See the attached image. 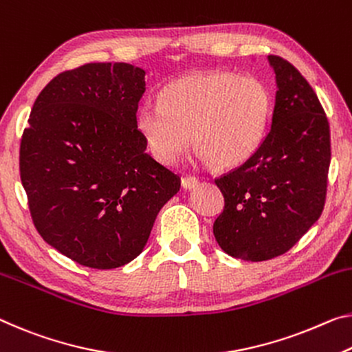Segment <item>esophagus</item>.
I'll return each instance as SVG.
<instances>
[{
    "label": "esophagus",
    "instance_id": "obj_1",
    "mask_svg": "<svg viewBox=\"0 0 352 352\" xmlns=\"http://www.w3.org/2000/svg\"><path fill=\"white\" fill-rule=\"evenodd\" d=\"M199 185V180L196 177H191V175H186L182 178V186L185 189H194Z\"/></svg>",
    "mask_w": 352,
    "mask_h": 352
}]
</instances>
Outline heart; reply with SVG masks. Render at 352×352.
<instances>
[{
    "instance_id": "b5f03b06",
    "label": "heart",
    "mask_w": 352,
    "mask_h": 352,
    "mask_svg": "<svg viewBox=\"0 0 352 352\" xmlns=\"http://www.w3.org/2000/svg\"><path fill=\"white\" fill-rule=\"evenodd\" d=\"M270 89L232 72L192 74L167 85L161 103L148 100L136 125L160 163L172 164L191 144L219 169L243 164L263 141L271 116Z\"/></svg>"
}]
</instances>
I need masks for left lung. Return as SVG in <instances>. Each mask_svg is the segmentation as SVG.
I'll return each mask as SVG.
<instances>
[{
    "label": "left lung",
    "mask_w": 352,
    "mask_h": 352,
    "mask_svg": "<svg viewBox=\"0 0 352 352\" xmlns=\"http://www.w3.org/2000/svg\"><path fill=\"white\" fill-rule=\"evenodd\" d=\"M267 60L277 85L270 131L246 163L214 180L226 204L216 241L248 261L285 254L315 224L331 164L329 122L315 91L288 60Z\"/></svg>",
    "instance_id": "left-lung-1"
}]
</instances>
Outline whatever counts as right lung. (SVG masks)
Instances as JSON below:
<instances>
[{"mask_svg": "<svg viewBox=\"0 0 352 352\" xmlns=\"http://www.w3.org/2000/svg\"><path fill=\"white\" fill-rule=\"evenodd\" d=\"M146 72L92 63L38 94L20 144L32 222L50 246L82 266L113 270L146 248L180 177L155 161L138 130Z\"/></svg>", "mask_w": 352, "mask_h": 352, "instance_id": "1", "label": "right lung"}]
</instances>
